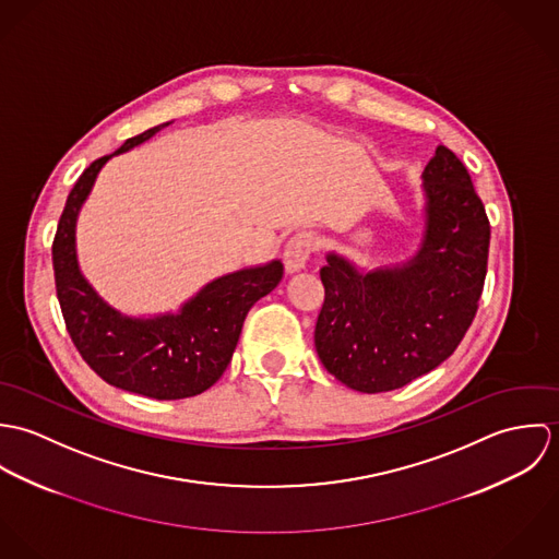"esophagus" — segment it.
Returning <instances> with one entry per match:
<instances>
[{
	"label": "esophagus",
	"instance_id": "1",
	"mask_svg": "<svg viewBox=\"0 0 559 559\" xmlns=\"http://www.w3.org/2000/svg\"><path fill=\"white\" fill-rule=\"evenodd\" d=\"M314 251V237L310 233H297L293 235L288 242H286V249H284V264H286V271L288 273H297L306 266V262L310 260Z\"/></svg>",
	"mask_w": 559,
	"mask_h": 559
}]
</instances>
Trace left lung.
I'll return each mask as SVG.
<instances>
[{
    "instance_id": "1",
    "label": "left lung",
    "mask_w": 559,
    "mask_h": 559,
    "mask_svg": "<svg viewBox=\"0 0 559 559\" xmlns=\"http://www.w3.org/2000/svg\"><path fill=\"white\" fill-rule=\"evenodd\" d=\"M421 180L424 233L406 262L364 271L329 251L320 269L317 353L326 372L361 394L392 392L435 370L478 312L490 242L484 204L445 146Z\"/></svg>"
}]
</instances>
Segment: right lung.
Listing matches in <instances>:
<instances>
[{"instance_id": "obj_1", "label": "right lung", "mask_w": 559, "mask_h": 559, "mask_svg": "<svg viewBox=\"0 0 559 559\" xmlns=\"http://www.w3.org/2000/svg\"><path fill=\"white\" fill-rule=\"evenodd\" d=\"M169 122L127 140L114 155L94 160L69 193L53 239L56 290L62 317L83 361L109 385L146 399L198 396L219 381L239 342L251 306L284 275L282 260L247 266L202 286L178 312L129 317L109 306L83 277L75 228L103 165L148 142Z\"/></svg>"}]
</instances>
